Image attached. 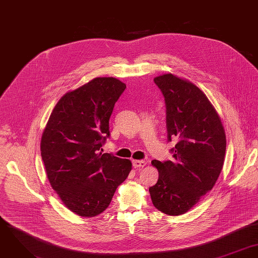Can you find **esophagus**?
I'll list each match as a JSON object with an SVG mask.
<instances>
[{"label": "esophagus", "mask_w": 258, "mask_h": 258, "mask_svg": "<svg viewBox=\"0 0 258 258\" xmlns=\"http://www.w3.org/2000/svg\"><path fill=\"white\" fill-rule=\"evenodd\" d=\"M133 165L135 168H143L146 165V162L144 160H134Z\"/></svg>", "instance_id": "1"}]
</instances>
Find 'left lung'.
Returning a JSON list of instances; mask_svg holds the SVG:
<instances>
[{
  "mask_svg": "<svg viewBox=\"0 0 258 258\" xmlns=\"http://www.w3.org/2000/svg\"><path fill=\"white\" fill-rule=\"evenodd\" d=\"M164 96L167 139L177 143L173 160H152L159 177L149 188L154 207L169 216L188 212L215 186L227 140L217 111L200 89L171 73L155 77Z\"/></svg>",
  "mask_w": 258,
  "mask_h": 258,
  "instance_id": "8db88e82",
  "label": "left lung"
}]
</instances>
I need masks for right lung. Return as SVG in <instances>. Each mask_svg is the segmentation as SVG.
I'll return each mask as SVG.
<instances>
[{
    "label": "right lung",
    "mask_w": 258,
    "mask_h": 258,
    "mask_svg": "<svg viewBox=\"0 0 258 258\" xmlns=\"http://www.w3.org/2000/svg\"><path fill=\"white\" fill-rule=\"evenodd\" d=\"M125 88L114 77H98L66 93L43 131L40 151L49 183L78 216L103 213L132 170L131 160L101 148L110 137V116Z\"/></svg>",
    "instance_id": "right-lung-1"
}]
</instances>
